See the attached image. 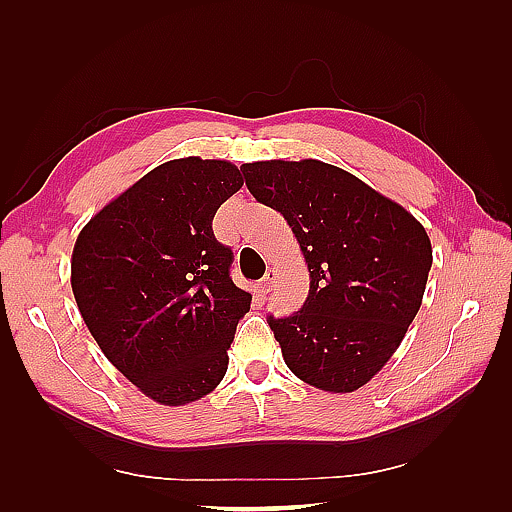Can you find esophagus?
Segmentation results:
<instances>
[{"instance_id":"obj_1","label":"esophagus","mask_w":512,"mask_h":512,"mask_svg":"<svg viewBox=\"0 0 512 512\" xmlns=\"http://www.w3.org/2000/svg\"><path fill=\"white\" fill-rule=\"evenodd\" d=\"M273 286H275V270H268L266 273V277L259 281V286H257V290H259V297H266L270 290H273Z\"/></svg>"}]
</instances>
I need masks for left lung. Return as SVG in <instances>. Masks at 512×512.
<instances>
[{
    "mask_svg": "<svg viewBox=\"0 0 512 512\" xmlns=\"http://www.w3.org/2000/svg\"><path fill=\"white\" fill-rule=\"evenodd\" d=\"M242 173L253 198L286 217L310 270L299 312L268 317L286 365L323 391L363 387L420 310L433 262L427 231L328 162H248Z\"/></svg>",
    "mask_w": 512,
    "mask_h": 512,
    "instance_id": "8db88e82",
    "label": "left lung"
}]
</instances>
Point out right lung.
Segmentation results:
<instances>
[{
    "mask_svg": "<svg viewBox=\"0 0 512 512\" xmlns=\"http://www.w3.org/2000/svg\"><path fill=\"white\" fill-rule=\"evenodd\" d=\"M226 160L180 158L96 213L72 253V292L103 354L162 405H187L226 374L253 297L231 279L213 215L242 189Z\"/></svg>",
    "mask_w": 512,
    "mask_h": 512,
    "instance_id": "obj_1",
    "label": "right lung"
}]
</instances>
